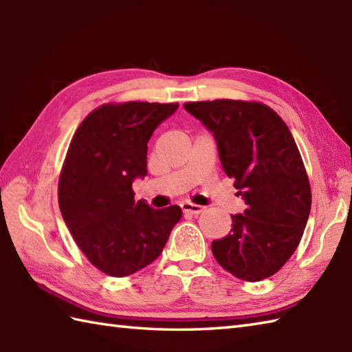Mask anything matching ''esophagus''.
Segmentation results:
<instances>
[{
	"instance_id": "obj_1",
	"label": "esophagus",
	"mask_w": 352,
	"mask_h": 352,
	"mask_svg": "<svg viewBox=\"0 0 352 352\" xmlns=\"http://www.w3.org/2000/svg\"><path fill=\"white\" fill-rule=\"evenodd\" d=\"M182 208L184 213H190V214H199L201 212L204 210L203 207L198 206V204H192V203H183Z\"/></svg>"
}]
</instances>
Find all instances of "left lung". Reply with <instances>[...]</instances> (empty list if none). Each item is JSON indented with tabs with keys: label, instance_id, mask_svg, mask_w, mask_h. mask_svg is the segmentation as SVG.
Listing matches in <instances>:
<instances>
[{
	"label": "left lung",
	"instance_id": "8db88e82",
	"mask_svg": "<svg viewBox=\"0 0 352 352\" xmlns=\"http://www.w3.org/2000/svg\"><path fill=\"white\" fill-rule=\"evenodd\" d=\"M213 133L223 172L245 199L231 233L212 242L218 263L245 281L276 274L301 242L311 189L295 139L271 107L257 101L186 102Z\"/></svg>",
	"mask_w": 352,
	"mask_h": 352
}]
</instances>
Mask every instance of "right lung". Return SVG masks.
<instances>
[{"instance_id": "right-lung-1", "label": "right lung", "mask_w": 352, "mask_h": 352, "mask_svg": "<svg viewBox=\"0 0 352 352\" xmlns=\"http://www.w3.org/2000/svg\"><path fill=\"white\" fill-rule=\"evenodd\" d=\"M177 102H109L78 125L58 178V207L72 239L110 276L140 271L160 256L182 208L134 201L133 182L146 175L148 140Z\"/></svg>"}]
</instances>
